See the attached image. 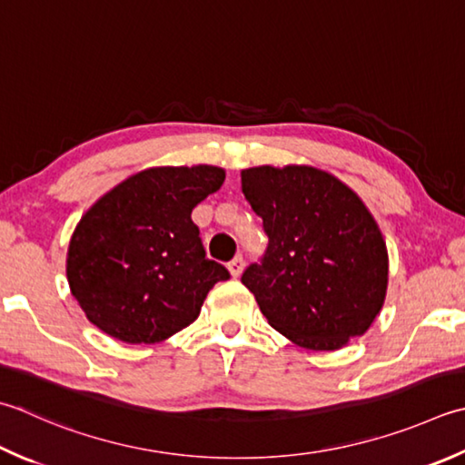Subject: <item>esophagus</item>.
Segmentation results:
<instances>
[{
  "label": "esophagus",
  "mask_w": 465,
  "mask_h": 465,
  "mask_svg": "<svg viewBox=\"0 0 465 465\" xmlns=\"http://www.w3.org/2000/svg\"><path fill=\"white\" fill-rule=\"evenodd\" d=\"M227 268H230V274L233 278H238L242 274V270H243V258L242 256H235L230 263H227Z\"/></svg>",
  "instance_id": "34e87169"
}]
</instances>
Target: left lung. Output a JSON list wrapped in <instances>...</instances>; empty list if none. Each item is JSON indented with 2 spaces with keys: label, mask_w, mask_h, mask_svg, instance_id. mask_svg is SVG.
<instances>
[{
  "label": "left lung",
  "mask_w": 465,
  "mask_h": 465,
  "mask_svg": "<svg viewBox=\"0 0 465 465\" xmlns=\"http://www.w3.org/2000/svg\"><path fill=\"white\" fill-rule=\"evenodd\" d=\"M268 245L242 284L298 347L336 351L365 334L387 292V248L352 189L314 167L242 171Z\"/></svg>",
  "instance_id": "8db88e82"
}]
</instances>
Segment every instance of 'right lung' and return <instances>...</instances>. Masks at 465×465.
<instances>
[{"label": "right lung", "mask_w": 465, "mask_h": 465, "mask_svg": "<svg viewBox=\"0 0 465 465\" xmlns=\"http://www.w3.org/2000/svg\"><path fill=\"white\" fill-rule=\"evenodd\" d=\"M225 171L153 167L88 209L70 240L66 276L86 318L116 341L153 344L195 321L225 266L205 256L191 212Z\"/></svg>", "instance_id": "obj_1"}]
</instances>
